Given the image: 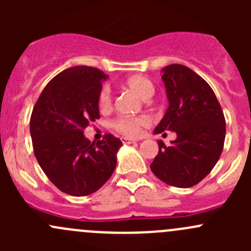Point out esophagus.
I'll return each instance as SVG.
<instances>
[{
	"instance_id": "obj_1",
	"label": "esophagus",
	"mask_w": 251,
	"mask_h": 251,
	"mask_svg": "<svg viewBox=\"0 0 251 251\" xmlns=\"http://www.w3.org/2000/svg\"><path fill=\"white\" fill-rule=\"evenodd\" d=\"M121 142L124 144H131V143H136V140H132V138H127V137H121Z\"/></svg>"
}]
</instances>
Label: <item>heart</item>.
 Listing matches in <instances>:
<instances>
[{
  "instance_id": "heart-1",
  "label": "heart",
  "mask_w": 251,
  "mask_h": 251,
  "mask_svg": "<svg viewBox=\"0 0 251 251\" xmlns=\"http://www.w3.org/2000/svg\"><path fill=\"white\" fill-rule=\"evenodd\" d=\"M125 86L137 93L143 100H148L154 93V85L149 78L143 75H132L125 80ZM113 104V96L109 86H104L100 90L98 96V107L100 110H108ZM151 124V119L148 116H135V118H127V116H119L111 121L110 126L114 131L126 137H137L141 135L142 130Z\"/></svg>"
}]
</instances>
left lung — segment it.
Returning <instances> with one entry per match:
<instances>
[{
  "label": "left lung",
  "instance_id": "left-lung-1",
  "mask_svg": "<svg viewBox=\"0 0 251 251\" xmlns=\"http://www.w3.org/2000/svg\"><path fill=\"white\" fill-rule=\"evenodd\" d=\"M169 108L154 133L175 131L151 164L153 174L170 186H196L214 169L222 153L226 120L214 91L203 77L181 64L163 69Z\"/></svg>",
  "mask_w": 251,
  "mask_h": 251
}]
</instances>
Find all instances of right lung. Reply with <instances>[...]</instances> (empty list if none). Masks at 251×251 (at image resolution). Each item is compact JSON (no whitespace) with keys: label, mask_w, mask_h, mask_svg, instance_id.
I'll list each match as a JSON object with an SVG mask.
<instances>
[{"label":"right lung","mask_w":251,"mask_h":251,"mask_svg":"<svg viewBox=\"0 0 251 251\" xmlns=\"http://www.w3.org/2000/svg\"><path fill=\"white\" fill-rule=\"evenodd\" d=\"M107 75L80 65L55 75L40 95L30 118V135L37 163L59 191L74 197L95 193L116 166L121 141L105 133L102 141L83 136L100 119L98 96Z\"/></svg>","instance_id":"right-lung-1"}]
</instances>
